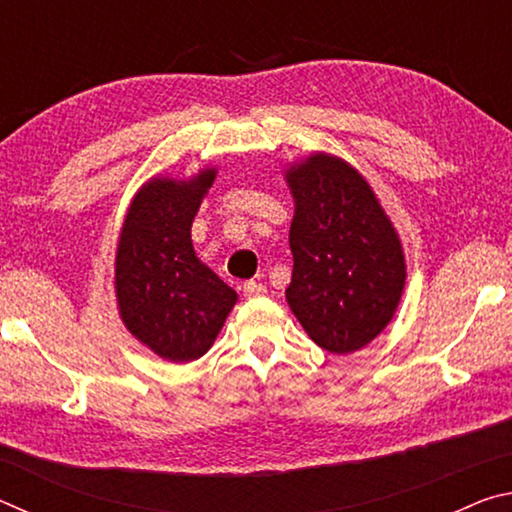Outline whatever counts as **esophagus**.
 Instances as JSON below:
<instances>
[{"label":"esophagus","mask_w":512,"mask_h":512,"mask_svg":"<svg viewBox=\"0 0 512 512\" xmlns=\"http://www.w3.org/2000/svg\"><path fill=\"white\" fill-rule=\"evenodd\" d=\"M264 293H266L264 284H259V282H255V280L244 282V296H246V298H259V296H264Z\"/></svg>","instance_id":"34e87169"}]
</instances>
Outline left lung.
Here are the masks:
<instances>
[{
    "label": "left lung",
    "mask_w": 512,
    "mask_h": 512,
    "mask_svg": "<svg viewBox=\"0 0 512 512\" xmlns=\"http://www.w3.org/2000/svg\"><path fill=\"white\" fill-rule=\"evenodd\" d=\"M284 178L296 201L289 307L323 350L357 352L384 332L400 305V237L368 180L336 155L311 153Z\"/></svg>",
    "instance_id": "left-lung-1"
}]
</instances>
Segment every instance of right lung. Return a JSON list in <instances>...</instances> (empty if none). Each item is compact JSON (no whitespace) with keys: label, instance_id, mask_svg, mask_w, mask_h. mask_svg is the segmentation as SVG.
Instances as JSON below:
<instances>
[{"label":"right lung","instance_id":"add662e5","mask_svg":"<svg viewBox=\"0 0 512 512\" xmlns=\"http://www.w3.org/2000/svg\"><path fill=\"white\" fill-rule=\"evenodd\" d=\"M216 169L151 178L128 207L115 257L119 316L158 357L187 363L212 348L237 293L196 257L192 223Z\"/></svg>","mask_w":512,"mask_h":512}]
</instances>
